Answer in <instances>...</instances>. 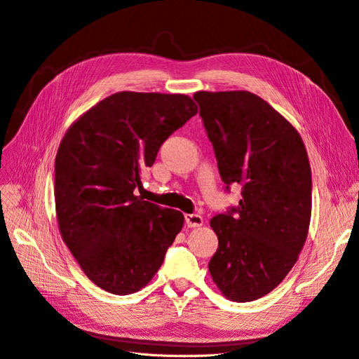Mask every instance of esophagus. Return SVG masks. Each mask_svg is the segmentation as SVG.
I'll return each mask as SVG.
<instances>
[{
  "label": "esophagus",
  "instance_id": "1",
  "mask_svg": "<svg viewBox=\"0 0 359 359\" xmlns=\"http://www.w3.org/2000/svg\"><path fill=\"white\" fill-rule=\"evenodd\" d=\"M184 222L189 228H196V226H201L203 225V217L196 213L192 215H184Z\"/></svg>",
  "mask_w": 359,
  "mask_h": 359
}]
</instances>
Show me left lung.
Here are the masks:
<instances>
[{"instance_id": "8db88e82", "label": "left lung", "mask_w": 359, "mask_h": 359, "mask_svg": "<svg viewBox=\"0 0 359 359\" xmlns=\"http://www.w3.org/2000/svg\"><path fill=\"white\" fill-rule=\"evenodd\" d=\"M219 175L241 200L215 216L219 246L209 262L213 282L231 302L271 292L298 259L311 215V171L294 126L248 90L194 95Z\"/></svg>"}]
</instances>
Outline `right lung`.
Here are the masks:
<instances>
[{
	"instance_id": "right-lung-1",
	"label": "right lung",
	"mask_w": 359,
	"mask_h": 359,
	"mask_svg": "<svg viewBox=\"0 0 359 359\" xmlns=\"http://www.w3.org/2000/svg\"><path fill=\"white\" fill-rule=\"evenodd\" d=\"M180 94L118 92L80 116L55 159V204L62 240L104 291L128 295L146 286L180 233L179 210L135 195L159 147L195 116Z\"/></svg>"
}]
</instances>
